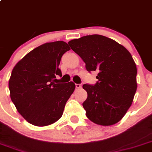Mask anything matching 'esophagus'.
I'll return each mask as SVG.
<instances>
[{
  "mask_svg": "<svg viewBox=\"0 0 152 152\" xmlns=\"http://www.w3.org/2000/svg\"><path fill=\"white\" fill-rule=\"evenodd\" d=\"M81 88H82V85H80V84H76V88L80 89Z\"/></svg>",
  "mask_w": 152,
  "mask_h": 152,
  "instance_id": "1",
  "label": "esophagus"
}]
</instances>
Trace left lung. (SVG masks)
Masks as SVG:
<instances>
[{
    "label": "left lung",
    "instance_id": "obj_1",
    "mask_svg": "<svg viewBox=\"0 0 152 152\" xmlns=\"http://www.w3.org/2000/svg\"><path fill=\"white\" fill-rule=\"evenodd\" d=\"M89 72L96 71L98 82L83 85L88 98L82 103L86 116L95 124L108 126L123 119L136 93L137 67L123 45L100 35L83 36L68 42Z\"/></svg>",
    "mask_w": 152,
    "mask_h": 152
}]
</instances>
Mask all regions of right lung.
Here are the masks:
<instances>
[{
  "label": "right lung",
  "mask_w": 152,
  "mask_h": 152,
  "mask_svg": "<svg viewBox=\"0 0 152 152\" xmlns=\"http://www.w3.org/2000/svg\"><path fill=\"white\" fill-rule=\"evenodd\" d=\"M62 41L48 42L28 53L13 68L9 80L10 97L20 115L35 126L56 123L76 85L73 82L56 84L61 58L70 50Z\"/></svg>",
  "instance_id": "1"
}]
</instances>
